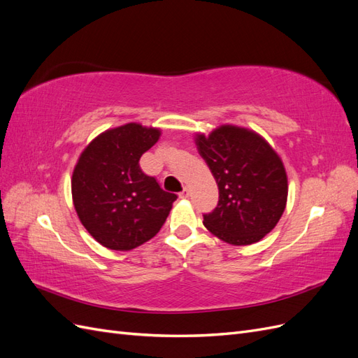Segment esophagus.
Wrapping results in <instances>:
<instances>
[{"instance_id": "esophagus-1", "label": "esophagus", "mask_w": 358, "mask_h": 358, "mask_svg": "<svg viewBox=\"0 0 358 358\" xmlns=\"http://www.w3.org/2000/svg\"><path fill=\"white\" fill-rule=\"evenodd\" d=\"M179 197L180 199H188L189 197V189L185 187V188H183L182 191H180V194H179Z\"/></svg>"}]
</instances>
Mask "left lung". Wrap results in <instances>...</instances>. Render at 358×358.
<instances>
[{"mask_svg":"<svg viewBox=\"0 0 358 358\" xmlns=\"http://www.w3.org/2000/svg\"><path fill=\"white\" fill-rule=\"evenodd\" d=\"M196 145L220 189L218 206L203 215L206 229L234 246L262 241L287 206L282 159L264 137L230 124L215 128L209 136L196 134Z\"/></svg>","mask_w":358,"mask_h":358,"instance_id":"1","label":"left lung"}]
</instances>
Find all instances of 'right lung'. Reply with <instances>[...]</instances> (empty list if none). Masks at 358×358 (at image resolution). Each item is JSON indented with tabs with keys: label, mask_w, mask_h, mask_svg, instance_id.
I'll use <instances>...</instances> for the list:
<instances>
[{
	"label": "right lung",
	"mask_w": 358,
	"mask_h": 358,
	"mask_svg": "<svg viewBox=\"0 0 358 358\" xmlns=\"http://www.w3.org/2000/svg\"><path fill=\"white\" fill-rule=\"evenodd\" d=\"M159 136V128L137 122L106 129L76 162L71 178L76 213L104 248L131 251L150 241L178 199L138 166Z\"/></svg>",
	"instance_id": "add662e5"
}]
</instances>
